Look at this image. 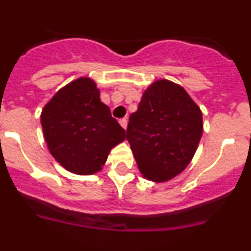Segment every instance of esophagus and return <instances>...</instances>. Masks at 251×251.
Instances as JSON below:
<instances>
[{"label":"esophagus","mask_w":251,"mask_h":251,"mask_svg":"<svg viewBox=\"0 0 251 251\" xmlns=\"http://www.w3.org/2000/svg\"><path fill=\"white\" fill-rule=\"evenodd\" d=\"M120 125L124 127V129H126L127 127V119H121L120 120Z\"/></svg>","instance_id":"obj_1"}]
</instances>
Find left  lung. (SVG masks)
Listing matches in <instances>:
<instances>
[{
	"label": "left lung",
	"instance_id": "left-lung-1",
	"mask_svg": "<svg viewBox=\"0 0 251 251\" xmlns=\"http://www.w3.org/2000/svg\"><path fill=\"white\" fill-rule=\"evenodd\" d=\"M203 135L201 108L170 80L154 81L130 115L126 139L143 177L165 182L184 171Z\"/></svg>",
	"mask_w": 251,
	"mask_h": 251
}]
</instances>
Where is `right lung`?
Here are the masks:
<instances>
[{
    "instance_id": "add662e5",
    "label": "right lung",
    "mask_w": 251,
    "mask_h": 251,
    "mask_svg": "<svg viewBox=\"0 0 251 251\" xmlns=\"http://www.w3.org/2000/svg\"><path fill=\"white\" fill-rule=\"evenodd\" d=\"M41 124L50 154L76 175L100 171L111 149L125 140V130L100 102L90 77L61 88L42 109Z\"/></svg>"
}]
</instances>
